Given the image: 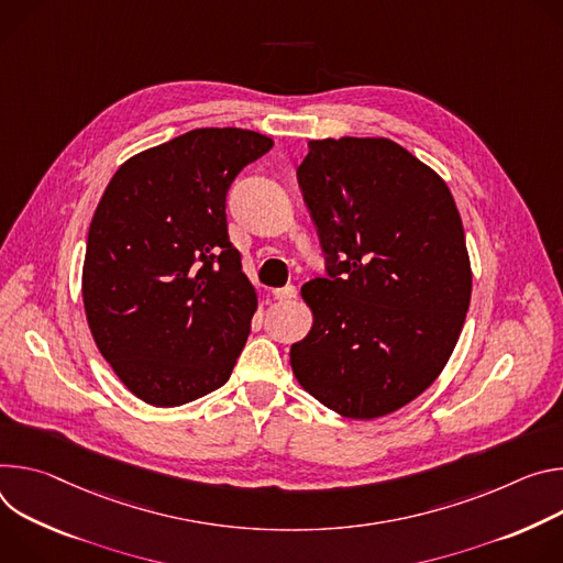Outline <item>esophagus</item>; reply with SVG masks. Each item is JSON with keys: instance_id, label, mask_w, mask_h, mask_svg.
<instances>
[{"instance_id": "obj_1", "label": "esophagus", "mask_w": 563, "mask_h": 563, "mask_svg": "<svg viewBox=\"0 0 563 563\" xmlns=\"http://www.w3.org/2000/svg\"><path fill=\"white\" fill-rule=\"evenodd\" d=\"M273 297L279 299V301H288L292 297H297V288L295 286H284V288H275L273 290Z\"/></svg>"}]
</instances>
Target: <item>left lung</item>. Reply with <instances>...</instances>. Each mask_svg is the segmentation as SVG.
<instances>
[{
  "label": "left lung",
  "mask_w": 563,
  "mask_h": 563,
  "mask_svg": "<svg viewBox=\"0 0 563 563\" xmlns=\"http://www.w3.org/2000/svg\"><path fill=\"white\" fill-rule=\"evenodd\" d=\"M329 279L301 286L313 327L290 346L297 383L344 418L387 416L445 368L472 297L448 183L389 139L308 141L297 167Z\"/></svg>",
  "instance_id": "left-lung-1"
}]
</instances>
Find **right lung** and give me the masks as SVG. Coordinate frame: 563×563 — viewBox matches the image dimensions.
<instances>
[{"instance_id":"1","label":"right lung","mask_w":563,"mask_h":563,"mask_svg":"<svg viewBox=\"0 0 563 563\" xmlns=\"http://www.w3.org/2000/svg\"><path fill=\"white\" fill-rule=\"evenodd\" d=\"M273 141L192 130L124 161L93 212L82 266L87 324L120 383L154 407L223 387L257 292L225 221L234 176Z\"/></svg>"}]
</instances>
